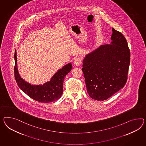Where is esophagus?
I'll return each instance as SVG.
<instances>
[{"label":"esophagus","instance_id":"1","mask_svg":"<svg viewBox=\"0 0 146 146\" xmlns=\"http://www.w3.org/2000/svg\"><path fill=\"white\" fill-rule=\"evenodd\" d=\"M82 59L80 58H79V57H77V58H76L75 59H74V64H75L76 66H80L81 64H82Z\"/></svg>","mask_w":146,"mask_h":146}]
</instances>
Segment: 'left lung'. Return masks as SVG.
I'll list each match as a JSON object with an SVG mask.
<instances>
[{"instance_id": "1", "label": "left lung", "mask_w": 146, "mask_h": 146, "mask_svg": "<svg viewBox=\"0 0 146 146\" xmlns=\"http://www.w3.org/2000/svg\"><path fill=\"white\" fill-rule=\"evenodd\" d=\"M111 44L102 45L87 54L82 71L89 96L97 101L108 99L127 81L130 52L123 35L112 29Z\"/></svg>"}]
</instances>
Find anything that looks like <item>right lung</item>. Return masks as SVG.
I'll use <instances>...</instances> for the list:
<instances>
[{
  "label": "right lung",
  "mask_w": 146,
  "mask_h": 146,
  "mask_svg": "<svg viewBox=\"0 0 146 146\" xmlns=\"http://www.w3.org/2000/svg\"><path fill=\"white\" fill-rule=\"evenodd\" d=\"M14 75L16 82L19 88L35 101L41 103H50L59 99L63 93V82L65 76L71 71V63L68 64L53 76L50 82L43 85H31L23 80L17 70L16 51L14 54Z\"/></svg>",
  "instance_id": "1"
}]
</instances>
